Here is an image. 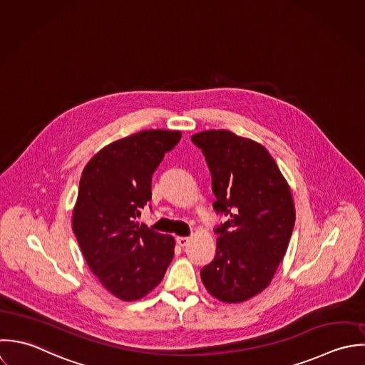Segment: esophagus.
I'll return each mask as SVG.
<instances>
[{
  "label": "esophagus",
  "mask_w": 365,
  "mask_h": 365,
  "mask_svg": "<svg viewBox=\"0 0 365 365\" xmlns=\"http://www.w3.org/2000/svg\"><path fill=\"white\" fill-rule=\"evenodd\" d=\"M190 242V238H187V237H178L177 238V243L180 245V246H187Z\"/></svg>",
  "instance_id": "34e87169"
}]
</instances>
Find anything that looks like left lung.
Listing matches in <instances>:
<instances>
[{"label":"left lung","instance_id":"8db88e82","mask_svg":"<svg viewBox=\"0 0 365 365\" xmlns=\"http://www.w3.org/2000/svg\"><path fill=\"white\" fill-rule=\"evenodd\" d=\"M205 155L215 195L227 217L215 228L217 252L201 269L207 290L225 303H241L270 283L294 227L290 188L269 151L228 130L194 134Z\"/></svg>","mask_w":365,"mask_h":365}]
</instances>
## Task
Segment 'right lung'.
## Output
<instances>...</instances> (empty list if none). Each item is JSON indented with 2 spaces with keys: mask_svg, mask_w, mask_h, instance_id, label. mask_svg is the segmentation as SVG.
Masks as SVG:
<instances>
[{
  "mask_svg": "<svg viewBox=\"0 0 365 365\" xmlns=\"http://www.w3.org/2000/svg\"><path fill=\"white\" fill-rule=\"evenodd\" d=\"M180 131L144 130L101 150L85 167L72 227L99 282L131 302L151 292L174 257V238L135 218L151 200V177Z\"/></svg>",
  "mask_w": 365,
  "mask_h": 365,
  "instance_id": "right-lung-1",
  "label": "right lung"
}]
</instances>
